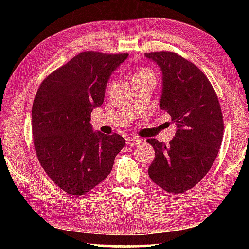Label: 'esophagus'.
<instances>
[{
	"label": "esophagus",
	"instance_id": "esophagus-1",
	"mask_svg": "<svg viewBox=\"0 0 249 249\" xmlns=\"http://www.w3.org/2000/svg\"><path fill=\"white\" fill-rule=\"evenodd\" d=\"M141 142V140L138 137H134V136H130V137H127L126 138V145L127 146H137L138 144Z\"/></svg>",
	"mask_w": 249,
	"mask_h": 249
}]
</instances>
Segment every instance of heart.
I'll return each mask as SVG.
<instances>
[{
    "mask_svg": "<svg viewBox=\"0 0 249 249\" xmlns=\"http://www.w3.org/2000/svg\"><path fill=\"white\" fill-rule=\"evenodd\" d=\"M148 74H151V72H150L149 70H146V69L140 70V71H137L136 73H135L133 80H135V79H138V78H142V77H145V75H148Z\"/></svg>",
    "mask_w": 249,
    "mask_h": 249,
    "instance_id": "1",
    "label": "heart"
}]
</instances>
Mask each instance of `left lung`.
<instances>
[{"label":"left lung","instance_id":"obj_1","mask_svg":"<svg viewBox=\"0 0 249 249\" xmlns=\"http://www.w3.org/2000/svg\"><path fill=\"white\" fill-rule=\"evenodd\" d=\"M145 57L161 70L159 107L177 125L168 145L147 140L155 149L148 175L165 191L182 193L200 182L218 154L224 130L221 107L209 79L192 62L171 52Z\"/></svg>","mask_w":249,"mask_h":249}]
</instances>
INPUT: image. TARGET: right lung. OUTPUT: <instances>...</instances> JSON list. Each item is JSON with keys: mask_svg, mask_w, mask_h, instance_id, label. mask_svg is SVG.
Listing matches in <instances>:
<instances>
[{"mask_svg": "<svg viewBox=\"0 0 249 249\" xmlns=\"http://www.w3.org/2000/svg\"><path fill=\"white\" fill-rule=\"evenodd\" d=\"M128 57L84 52L50 73L32 108L36 155L46 174L65 192L81 196L107 178L125 146L119 134L92 129L91 112L104 101L111 74Z\"/></svg>", "mask_w": 249, "mask_h": 249, "instance_id": "add662e5", "label": "right lung"}]
</instances>
